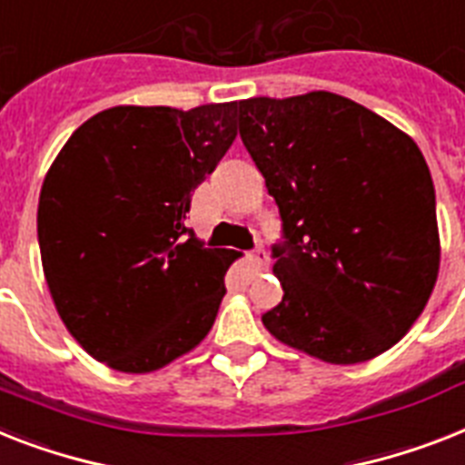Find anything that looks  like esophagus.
<instances>
[{
	"label": "esophagus",
	"mask_w": 465,
	"mask_h": 465,
	"mask_svg": "<svg viewBox=\"0 0 465 465\" xmlns=\"http://www.w3.org/2000/svg\"><path fill=\"white\" fill-rule=\"evenodd\" d=\"M248 262L252 265V270H262V267H267V262H270V255H267L265 251H252L251 255H248Z\"/></svg>",
	"instance_id": "esophagus-1"
}]
</instances>
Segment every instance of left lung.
<instances>
[{
	"label": "left lung",
	"instance_id": "8db88e82",
	"mask_svg": "<svg viewBox=\"0 0 465 465\" xmlns=\"http://www.w3.org/2000/svg\"><path fill=\"white\" fill-rule=\"evenodd\" d=\"M239 131L286 243L272 337L331 365L390 351L425 311L440 274L435 186L409 134L349 97L312 90L248 97Z\"/></svg>",
	"mask_w": 465,
	"mask_h": 465
}]
</instances>
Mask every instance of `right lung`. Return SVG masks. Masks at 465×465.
<instances>
[{"label": "right lung", "instance_id": "1", "mask_svg": "<svg viewBox=\"0 0 465 465\" xmlns=\"http://www.w3.org/2000/svg\"><path fill=\"white\" fill-rule=\"evenodd\" d=\"M236 104H119L74 131L47 169L37 241L62 322L83 351L145 375L213 330L239 255L183 226L191 193L236 138Z\"/></svg>", "mask_w": 465, "mask_h": 465}]
</instances>
